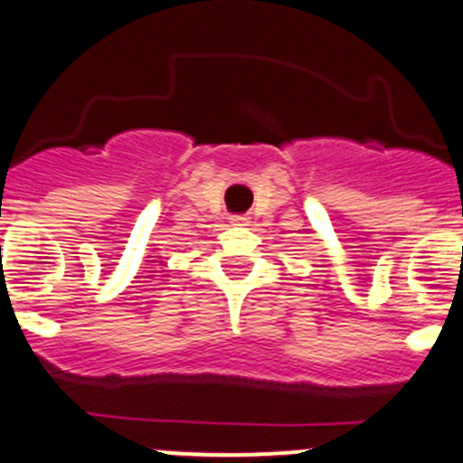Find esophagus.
<instances>
[{"label": "esophagus", "mask_w": 463, "mask_h": 463, "mask_svg": "<svg viewBox=\"0 0 463 463\" xmlns=\"http://www.w3.org/2000/svg\"><path fill=\"white\" fill-rule=\"evenodd\" d=\"M231 223H232V226H247L249 219H247V216H232Z\"/></svg>", "instance_id": "1"}]
</instances>
